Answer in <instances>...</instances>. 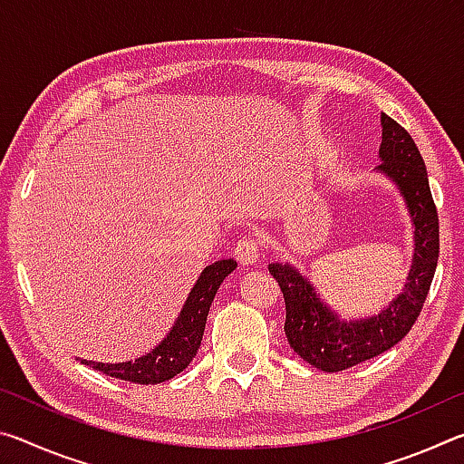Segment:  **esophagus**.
I'll return each mask as SVG.
<instances>
[{"label":"esophagus","mask_w":464,"mask_h":464,"mask_svg":"<svg viewBox=\"0 0 464 464\" xmlns=\"http://www.w3.org/2000/svg\"><path fill=\"white\" fill-rule=\"evenodd\" d=\"M235 257L241 266H256L260 257V243L254 237H243L235 247Z\"/></svg>","instance_id":"34e87169"}]
</instances>
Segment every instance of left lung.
Wrapping results in <instances>:
<instances>
[{"label": "left lung", "instance_id": "1", "mask_svg": "<svg viewBox=\"0 0 464 464\" xmlns=\"http://www.w3.org/2000/svg\"><path fill=\"white\" fill-rule=\"evenodd\" d=\"M382 140L379 171L397 186L413 225V257L401 293L376 315L342 319L293 264L274 262L268 270L276 278L286 303L285 334L304 362L324 372H340L387 352L410 334L434 278L440 249L438 213L431 200L426 163L401 124L381 114Z\"/></svg>", "mask_w": 464, "mask_h": 464}]
</instances>
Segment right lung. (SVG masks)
<instances>
[{
	"label": "right lung",
	"instance_id": "right-lung-1",
	"mask_svg": "<svg viewBox=\"0 0 464 464\" xmlns=\"http://www.w3.org/2000/svg\"><path fill=\"white\" fill-rule=\"evenodd\" d=\"M235 268H237V262L233 260H218L207 266L200 272L198 280L194 282L190 295H188L184 307L168 335L145 356L116 364L93 362V360H82V362L108 376H114V379L137 384H157L174 379L192 362L196 352H198L213 298L221 282Z\"/></svg>",
	"mask_w": 464,
	"mask_h": 464
}]
</instances>
